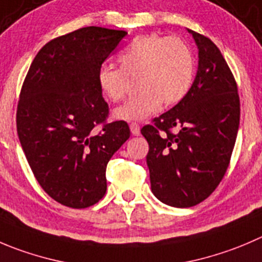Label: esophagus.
<instances>
[{
    "label": "esophagus",
    "mask_w": 262,
    "mask_h": 262,
    "mask_svg": "<svg viewBox=\"0 0 262 262\" xmlns=\"http://www.w3.org/2000/svg\"><path fill=\"white\" fill-rule=\"evenodd\" d=\"M129 129H131V134L134 136H139L140 135V126L138 123H131L129 124Z\"/></svg>",
    "instance_id": "34e87169"
}]
</instances>
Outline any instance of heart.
<instances>
[{"label":"heart","instance_id":"obj_1","mask_svg":"<svg viewBox=\"0 0 262 262\" xmlns=\"http://www.w3.org/2000/svg\"><path fill=\"white\" fill-rule=\"evenodd\" d=\"M119 68L103 66L96 74L100 92L112 101L124 99L127 77L138 76V95L114 111L123 121H143L162 105L183 100L194 78V58L188 45L176 37L141 34L131 39L117 55Z\"/></svg>","mask_w":262,"mask_h":262}]
</instances>
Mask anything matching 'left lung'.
<instances>
[{"label":"left lung","mask_w":262,"mask_h":262,"mask_svg":"<svg viewBox=\"0 0 262 262\" xmlns=\"http://www.w3.org/2000/svg\"><path fill=\"white\" fill-rule=\"evenodd\" d=\"M198 71L185 98L141 128L149 144L150 186L164 204L186 208L210 196L223 180L241 117L235 79L220 50L191 29ZM178 128V134L170 133Z\"/></svg>","instance_id":"obj_1"}]
</instances>
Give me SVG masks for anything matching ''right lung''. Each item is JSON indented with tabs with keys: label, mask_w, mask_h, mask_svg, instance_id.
<instances>
[{
	"label": "right lung",
	"mask_w": 262,
	"mask_h": 262,
	"mask_svg": "<svg viewBox=\"0 0 262 262\" xmlns=\"http://www.w3.org/2000/svg\"><path fill=\"white\" fill-rule=\"evenodd\" d=\"M126 34L86 27L58 37L39 50L24 79L17 136L39 185L67 207L86 208L103 198L106 164L129 138L124 121L94 134L109 111L96 74Z\"/></svg>",
	"instance_id": "right-lung-1"
}]
</instances>
